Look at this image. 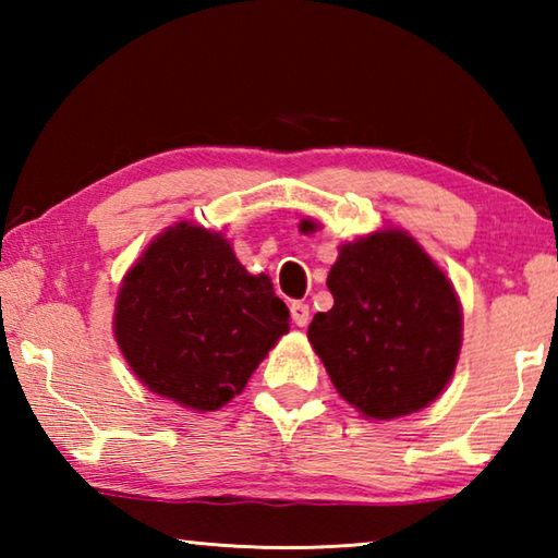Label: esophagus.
<instances>
[{"instance_id":"esophagus-1","label":"esophagus","mask_w":558,"mask_h":558,"mask_svg":"<svg viewBox=\"0 0 558 558\" xmlns=\"http://www.w3.org/2000/svg\"><path fill=\"white\" fill-rule=\"evenodd\" d=\"M290 315H292V323H295L298 327H307V323H310V307L305 305V302H292Z\"/></svg>"}]
</instances>
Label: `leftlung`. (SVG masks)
I'll list each match as a JSON object with an SVG mask.
<instances>
[{"instance_id":"left-lung-1","label":"left lung","mask_w":558,"mask_h":558,"mask_svg":"<svg viewBox=\"0 0 558 558\" xmlns=\"http://www.w3.org/2000/svg\"><path fill=\"white\" fill-rule=\"evenodd\" d=\"M327 288L335 305L313 317L307 339L352 409L391 421L446 391L462 347L460 298L409 231L389 226L339 245Z\"/></svg>"}]
</instances>
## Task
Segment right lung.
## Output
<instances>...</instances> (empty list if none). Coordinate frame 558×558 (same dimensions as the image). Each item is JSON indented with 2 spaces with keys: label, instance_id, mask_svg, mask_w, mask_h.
Instances as JSON below:
<instances>
[{
  "label": "right lung",
  "instance_id": "right-lung-1",
  "mask_svg": "<svg viewBox=\"0 0 558 558\" xmlns=\"http://www.w3.org/2000/svg\"><path fill=\"white\" fill-rule=\"evenodd\" d=\"M290 329L266 272L251 276L223 233L167 226L120 282L112 332L149 391L196 413L219 411Z\"/></svg>",
  "mask_w": 558,
  "mask_h": 558
}]
</instances>
